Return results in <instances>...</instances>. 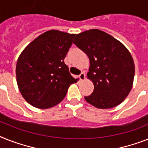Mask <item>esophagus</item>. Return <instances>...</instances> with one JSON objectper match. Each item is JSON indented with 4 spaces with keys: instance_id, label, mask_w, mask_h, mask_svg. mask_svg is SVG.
I'll return each mask as SVG.
<instances>
[{
    "instance_id": "esophagus-1",
    "label": "esophagus",
    "mask_w": 148,
    "mask_h": 148,
    "mask_svg": "<svg viewBox=\"0 0 148 148\" xmlns=\"http://www.w3.org/2000/svg\"><path fill=\"white\" fill-rule=\"evenodd\" d=\"M79 79H80V80H81V81H83V80H84V79H85V73H82L81 74H80V75H79Z\"/></svg>"
}]
</instances>
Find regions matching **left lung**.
Returning <instances> with one entry per match:
<instances>
[{
	"mask_svg": "<svg viewBox=\"0 0 148 148\" xmlns=\"http://www.w3.org/2000/svg\"><path fill=\"white\" fill-rule=\"evenodd\" d=\"M73 43L90 60L87 77L95 86L85 101L100 109L120 104L133 85L135 64L131 53L120 41L99 29L76 35Z\"/></svg>",
	"mask_w": 148,
	"mask_h": 148,
	"instance_id": "obj_1",
	"label": "left lung"
}]
</instances>
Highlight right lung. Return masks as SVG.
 Masks as SVG:
<instances>
[{
	"label": "right lung",
	"instance_id": "1",
	"mask_svg": "<svg viewBox=\"0 0 148 148\" xmlns=\"http://www.w3.org/2000/svg\"><path fill=\"white\" fill-rule=\"evenodd\" d=\"M74 34L50 30L32 41L19 55L16 67L22 96L40 109L54 107L65 97L69 85L75 83L64 63Z\"/></svg>",
	"mask_w": 148,
	"mask_h": 148
}]
</instances>
